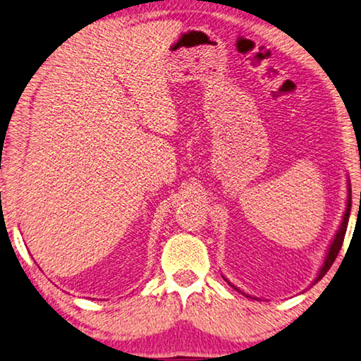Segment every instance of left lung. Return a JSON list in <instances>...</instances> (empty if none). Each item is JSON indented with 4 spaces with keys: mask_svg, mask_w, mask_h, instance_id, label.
I'll return each instance as SVG.
<instances>
[{
    "mask_svg": "<svg viewBox=\"0 0 361 361\" xmlns=\"http://www.w3.org/2000/svg\"><path fill=\"white\" fill-rule=\"evenodd\" d=\"M350 208H352V190H350V184H348V198H347L345 214H344V217H342L341 227H339V230H338V233H336V236H334L333 243H331V246H329L328 254H326V257H324V262H323V265H322L320 274H318L315 283H317L318 280L323 279L324 274H326L331 265H333V262L336 261V257H338V254H339V251H341V246H342V243H344V236H345L348 217H350ZM230 285H232V283H230ZM232 286H233V285H232ZM233 288H235V286H233ZM235 289H236V288H235ZM236 291H240V289H236Z\"/></svg>",
    "mask_w": 361,
    "mask_h": 361,
    "instance_id": "left-lung-1",
    "label": "left lung"
}]
</instances>
